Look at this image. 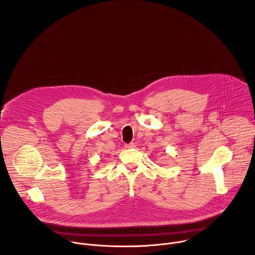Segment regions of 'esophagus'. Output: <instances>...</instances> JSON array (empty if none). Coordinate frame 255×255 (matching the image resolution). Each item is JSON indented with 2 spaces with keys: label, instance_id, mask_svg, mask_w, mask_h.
<instances>
[{
  "label": "esophagus",
  "instance_id": "34e87169",
  "mask_svg": "<svg viewBox=\"0 0 255 255\" xmlns=\"http://www.w3.org/2000/svg\"><path fill=\"white\" fill-rule=\"evenodd\" d=\"M125 148H126V149H133V148H135V144H134V143L125 144Z\"/></svg>",
  "mask_w": 255,
  "mask_h": 255
}]
</instances>
